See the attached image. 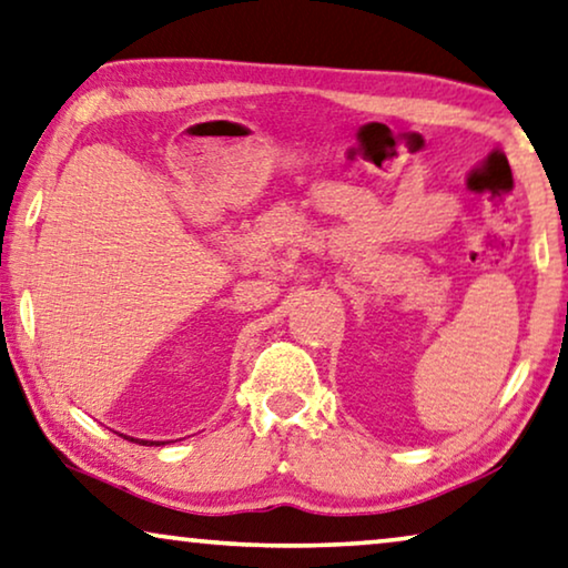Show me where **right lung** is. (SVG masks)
Segmentation results:
<instances>
[{
  "label": "right lung",
  "mask_w": 568,
  "mask_h": 568,
  "mask_svg": "<svg viewBox=\"0 0 568 568\" xmlns=\"http://www.w3.org/2000/svg\"><path fill=\"white\" fill-rule=\"evenodd\" d=\"M155 446H163V443H155Z\"/></svg>",
  "instance_id": "obj_1"
}]
</instances>
